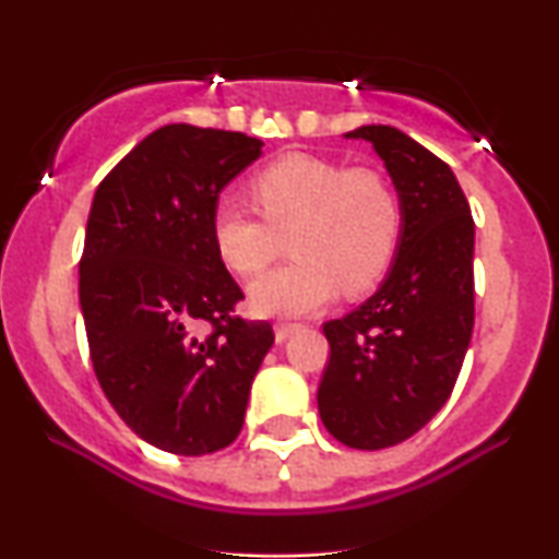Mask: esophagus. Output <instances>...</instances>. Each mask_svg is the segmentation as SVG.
I'll use <instances>...</instances> for the list:
<instances>
[{
  "label": "esophagus",
  "instance_id": "1",
  "mask_svg": "<svg viewBox=\"0 0 559 559\" xmlns=\"http://www.w3.org/2000/svg\"><path fill=\"white\" fill-rule=\"evenodd\" d=\"M301 329V323H288V320H278L275 323V342H286L292 333H297Z\"/></svg>",
  "mask_w": 559,
  "mask_h": 559
}]
</instances>
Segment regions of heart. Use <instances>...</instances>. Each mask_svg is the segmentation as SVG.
<instances>
[{
    "instance_id": "1",
    "label": "heart",
    "mask_w": 559,
    "mask_h": 559,
    "mask_svg": "<svg viewBox=\"0 0 559 559\" xmlns=\"http://www.w3.org/2000/svg\"><path fill=\"white\" fill-rule=\"evenodd\" d=\"M260 213L217 204L213 241L241 278L265 273L292 239L297 262L249 288L262 316H307L386 278L404 236V204L383 173L338 159L286 155L252 178Z\"/></svg>"
}]
</instances>
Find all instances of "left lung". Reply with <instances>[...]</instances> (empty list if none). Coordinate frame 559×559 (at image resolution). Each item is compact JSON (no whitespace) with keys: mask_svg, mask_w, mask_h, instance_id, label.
<instances>
[{"mask_svg":"<svg viewBox=\"0 0 559 559\" xmlns=\"http://www.w3.org/2000/svg\"><path fill=\"white\" fill-rule=\"evenodd\" d=\"M376 146L404 204L391 273L349 316L323 323L331 357L320 420L352 449H386L418 433L457 383L476 320L471 204L457 178L400 128L346 133Z\"/></svg>","mask_w":559,"mask_h":559,"instance_id":"1","label":"left lung"}]
</instances>
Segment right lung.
<instances>
[{
    "mask_svg": "<svg viewBox=\"0 0 559 559\" xmlns=\"http://www.w3.org/2000/svg\"><path fill=\"white\" fill-rule=\"evenodd\" d=\"M260 139L173 123L102 178L79 262L96 381L126 426L173 454H210L243 426L275 342L243 320L241 286L213 241L217 194L260 157Z\"/></svg>",
    "mask_w": 559,
    "mask_h": 559,
    "instance_id": "add662e5",
    "label": "right lung"
}]
</instances>
